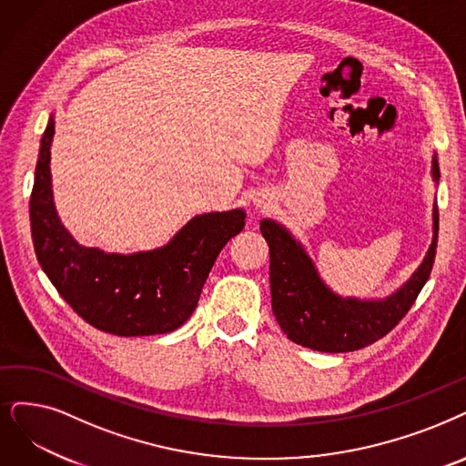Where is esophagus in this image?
Returning a JSON list of instances; mask_svg holds the SVG:
<instances>
[{
  "label": "esophagus",
  "instance_id": "obj_1",
  "mask_svg": "<svg viewBox=\"0 0 466 466\" xmlns=\"http://www.w3.org/2000/svg\"><path fill=\"white\" fill-rule=\"evenodd\" d=\"M256 204H258V207H259V204H264V202H262V200H256Z\"/></svg>",
  "mask_w": 466,
  "mask_h": 466
}]
</instances>
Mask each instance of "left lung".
<instances>
[{"mask_svg":"<svg viewBox=\"0 0 466 466\" xmlns=\"http://www.w3.org/2000/svg\"><path fill=\"white\" fill-rule=\"evenodd\" d=\"M431 174L438 187V155H432ZM259 231L269 247L271 309L281 330L309 350L353 351L392 330L426 285L438 247V200L434 198L432 207V240L422 262L400 289L384 298L340 296L323 281L300 238L283 223L264 218Z\"/></svg>","mask_w":466,"mask_h":466,"instance_id":"left-lung-1","label":"left lung"}]
</instances>
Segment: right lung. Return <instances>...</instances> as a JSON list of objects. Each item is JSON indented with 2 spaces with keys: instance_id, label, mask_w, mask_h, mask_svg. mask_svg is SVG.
<instances>
[{
  "instance_id": "1",
  "label": "right lung",
  "mask_w": 466,
  "mask_h": 466,
  "mask_svg": "<svg viewBox=\"0 0 466 466\" xmlns=\"http://www.w3.org/2000/svg\"><path fill=\"white\" fill-rule=\"evenodd\" d=\"M53 136L51 115L30 197L32 240L44 273L70 308L99 330L118 337L176 330L191 318L219 250L243 231L247 212L198 214L153 250L120 254L84 247L63 226L53 200Z\"/></svg>"
}]
</instances>
